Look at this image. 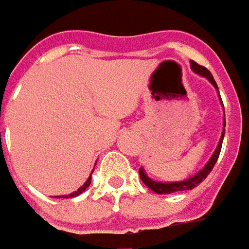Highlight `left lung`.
<instances>
[{"label":"left lung","instance_id":"obj_1","mask_svg":"<svg viewBox=\"0 0 249 249\" xmlns=\"http://www.w3.org/2000/svg\"><path fill=\"white\" fill-rule=\"evenodd\" d=\"M191 68L194 72H196V74H199V75H202V77H205V78L210 79V82H211L215 88L218 89L216 82H215L213 74H211L205 67L198 65L195 61H191ZM221 101H222V100H221ZM224 126H225V120H224ZM224 134H225V129H222V135H221V138H219L218 147H216V149L214 151L213 157L210 158V161L207 162V165H205L202 170L199 171V172H196L195 175H192V177L187 178V179H184V181H177V182H158V181L151 179L147 174L144 172V170H142V168H140V177H141L142 182L147 185L149 190H152V191L157 192V194H172V192L187 191V190H192V188H195L196 185H199V184H201V182H202V181L210 175V172H211L213 168H214L215 162H216V160H218V157H219V152H221Z\"/></svg>","mask_w":249,"mask_h":249}]
</instances>
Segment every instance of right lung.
Listing matches in <instances>:
<instances>
[{"instance_id":"1","label":"right lung","mask_w":249,"mask_h":249,"mask_svg":"<svg viewBox=\"0 0 249 249\" xmlns=\"http://www.w3.org/2000/svg\"><path fill=\"white\" fill-rule=\"evenodd\" d=\"M92 172H94V171H92ZM89 184H91V175L88 177V179L85 181V184H84V185H82L81 188H78L77 191L72 192V194H70V195H64V196H65V198H72V196H77V195H79V194H82V192L85 191V190H87V188L89 187ZM64 196H62V198H64Z\"/></svg>"}]
</instances>
